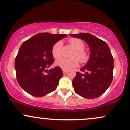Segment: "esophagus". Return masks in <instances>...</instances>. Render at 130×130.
I'll use <instances>...</instances> for the list:
<instances>
[{
  "instance_id": "34e87169",
  "label": "esophagus",
  "mask_w": 130,
  "mask_h": 130,
  "mask_svg": "<svg viewBox=\"0 0 130 130\" xmlns=\"http://www.w3.org/2000/svg\"><path fill=\"white\" fill-rule=\"evenodd\" d=\"M62 71H63V73L64 74H66L67 72H68V71H67V70H63V69H62Z\"/></svg>"
}]
</instances>
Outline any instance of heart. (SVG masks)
Returning a JSON list of instances; mask_svg holds the SVG:
<instances>
[{
    "label": "heart",
    "mask_w": 130,
    "mask_h": 130,
    "mask_svg": "<svg viewBox=\"0 0 130 130\" xmlns=\"http://www.w3.org/2000/svg\"><path fill=\"white\" fill-rule=\"evenodd\" d=\"M70 45L75 50L71 56L73 59H65L61 58L56 60V65L63 70H69L76 68L78 66L79 61L80 63H86L89 59V55L87 51L84 50L85 44L82 40L77 38H71L69 40ZM62 43L58 41L54 44L52 47L51 53L54 59H59L62 56ZM78 59L77 60V59Z\"/></svg>",
    "instance_id": "1"
}]
</instances>
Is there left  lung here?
I'll return each mask as SVG.
<instances>
[{
  "label": "left lung",
  "instance_id": "1",
  "mask_svg": "<svg viewBox=\"0 0 130 130\" xmlns=\"http://www.w3.org/2000/svg\"><path fill=\"white\" fill-rule=\"evenodd\" d=\"M71 37L84 40L90 51L89 60L73 80V87L77 94L85 98L93 99L103 95L113 79L114 59L105 41L87 33L71 34Z\"/></svg>",
  "mask_w": 130,
  "mask_h": 130
}]
</instances>
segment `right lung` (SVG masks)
I'll return each instance as SVG.
<instances>
[{
	"instance_id": "obj_1",
	"label": "right lung",
	"mask_w": 130,
	"mask_h": 130,
	"mask_svg": "<svg viewBox=\"0 0 130 130\" xmlns=\"http://www.w3.org/2000/svg\"><path fill=\"white\" fill-rule=\"evenodd\" d=\"M68 36L66 34L40 33L22 44L16 57V79L23 90L32 96L40 97L56 89L63 76L61 68L46 70L53 63L52 47ZM47 71V74H44Z\"/></svg>"
}]
</instances>
